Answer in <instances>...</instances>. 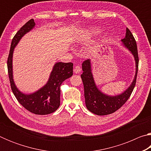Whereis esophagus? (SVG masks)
<instances>
[{
  "label": "esophagus",
  "instance_id": "34e87169",
  "mask_svg": "<svg viewBox=\"0 0 151 151\" xmlns=\"http://www.w3.org/2000/svg\"><path fill=\"white\" fill-rule=\"evenodd\" d=\"M81 68L79 66L76 65L75 66V68H74V73H76V74H78L79 73L81 72Z\"/></svg>",
  "mask_w": 151,
  "mask_h": 151
}]
</instances>
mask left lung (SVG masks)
Returning <instances> with one entry per match:
<instances>
[{
	"label": "left lung",
	"mask_w": 151,
	"mask_h": 151,
	"mask_svg": "<svg viewBox=\"0 0 151 151\" xmlns=\"http://www.w3.org/2000/svg\"><path fill=\"white\" fill-rule=\"evenodd\" d=\"M125 47L134 55L136 61V74L134 79L129 88L120 95L109 96L101 93L95 85L91 69L90 60H85L82 64L83 73L81 75L84 85L85 98L86 108L89 111L97 115H107L119 110L126 103L133 91L136 85L138 68H139V55L137 42L130 30L127 28L126 36L122 39Z\"/></svg>",
	"instance_id": "left-lung-1"
}]
</instances>
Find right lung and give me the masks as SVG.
<instances>
[{"mask_svg":"<svg viewBox=\"0 0 151 151\" xmlns=\"http://www.w3.org/2000/svg\"><path fill=\"white\" fill-rule=\"evenodd\" d=\"M34 19H30L18 30L12 40L11 48L7 59V68L12 91L17 101L27 111L35 114H50L57 111L60 106V85L64 81L73 75V63H57L53 68L47 85L32 94L20 93L15 86L12 78V58L14 48L22 36L35 27Z\"/></svg>","mask_w":151,"mask_h":151,"instance_id":"1","label":"right lung"}]
</instances>
